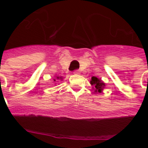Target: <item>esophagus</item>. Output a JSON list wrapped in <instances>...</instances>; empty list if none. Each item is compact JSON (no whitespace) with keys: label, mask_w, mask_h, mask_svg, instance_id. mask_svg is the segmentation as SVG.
<instances>
[{"label":"esophagus","mask_w":148,"mask_h":148,"mask_svg":"<svg viewBox=\"0 0 148 148\" xmlns=\"http://www.w3.org/2000/svg\"><path fill=\"white\" fill-rule=\"evenodd\" d=\"M74 74H79V73H80V71H79V70H76V71H74Z\"/></svg>","instance_id":"obj_1"}]
</instances>
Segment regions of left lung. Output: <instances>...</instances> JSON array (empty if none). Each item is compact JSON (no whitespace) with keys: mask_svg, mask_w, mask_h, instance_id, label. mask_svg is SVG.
<instances>
[{"mask_svg":"<svg viewBox=\"0 0 148 148\" xmlns=\"http://www.w3.org/2000/svg\"><path fill=\"white\" fill-rule=\"evenodd\" d=\"M90 84L95 88V92H98V93H101L103 89L106 86V84L104 83L101 79L97 78V77H91Z\"/></svg>","mask_w":148,"mask_h":148,"instance_id":"1","label":"left lung"}]
</instances>
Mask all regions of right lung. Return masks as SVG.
<instances>
[{
  "instance_id": "obj_1",
  "label": "right lung",
  "mask_w": 148,
  "mask_h": 148,
  "mask_svg": "<svg viewBox=\"0 0 148 148\" xmlns=\"http://www.w3.org/2000/svg\"><path fill=\"white\" fill-rule=\"evenodd\" d=\"M59 80H62V77L56 76V78H54V82H58Z\"/></svg>"
}]
</instances>
